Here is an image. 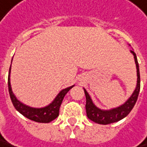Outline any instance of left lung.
Segmentation results:
<instances>
[{"mask_svg":"<svg viewBox=\"0 0 147 147\" xmlns=\"http://www.w3.org/2000/svg\"><path fill=\"white\" fill-rule=\"evenodd\" d=\"M130 53L134 55V59L136 62V72H137V83L131 96L123 104H121L119 107L110 109H102L94 104V102L92 100V98L87 92V90L83 88L85 95H86V99H87V102H86L87 116L92 121L97 124H100V125H109V124L115 123L125 118L134 108L136 100L138 98L139 92H140V77L139 64H138L136 55L134 52V50H130Z\"/></svg>","mask_w":147,"mask_h":147,"instance_id":"1","label":"left lung"}]
</instances>
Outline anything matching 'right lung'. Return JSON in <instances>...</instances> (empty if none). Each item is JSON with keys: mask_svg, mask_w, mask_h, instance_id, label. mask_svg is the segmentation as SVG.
I'll list each match as a JSON object with an SVG mask.
<instances>
[{"mask_svg": "<svg viewBox=\"0 0 147 147\" xmlns=\"http://www.w3.org/2000/svg\"><path fill=\"white\" fill-rule=\"evenodd\" d=\"M11 62H12V60H11ZM11 65L10 66L9 75H8V88H9V93H10L11 100L12 102V104L15 107V109L21 114H22L24 117H26L31 120H34L35 122L49 123L52 120L55 119L59 116L60 107L62 103V101L64 99V97L75 85L62 89L57 94V96L55 98V99L52 101L49 104H48L45 107H42V108L30 107V106L26 105L23 102H22L21 101L18 100L12 92L11 86V78H10V76H11Z\"/></svg>", "mask_w": 147, "mask_h": 147, "instance_id": "1", "label": "right lung"}]
</instances>
